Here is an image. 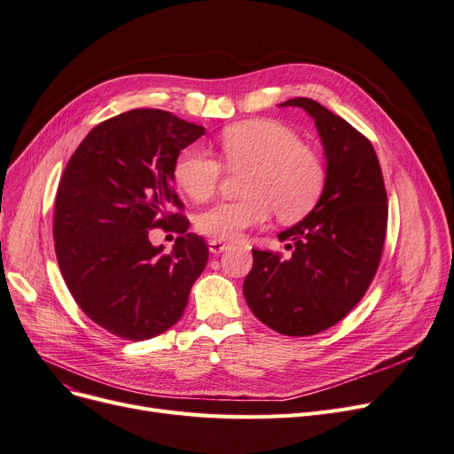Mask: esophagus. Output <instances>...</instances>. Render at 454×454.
<instances>
[{
  "mask_svg": "<svg viewBox=\"0 0 454 454\" xmlns=\"http://www.w3.org/2000/svg\"><path fill=\"white\" fill-rule=\"evenodd\" d=\"M228 248V243H224V241H216V239H211L209 241V252L211 254H221V252H224Z\"/></svg>",
  "mask_w": 454,
  "mask_h": 454,
  "instance_id": "34e87169",
  "label": "esophagus"
}]
</instances>
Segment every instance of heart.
Masks as SVG:
<instances>
[{
	"label": "heart",
	"instance_id": "heart-1",
	"mask_svg": "<svg viewBox=\"0 0 454 454\" xmlns=\"http://www.w3.org/2000/svg\"><path fill=\"white\" fill-rule=\"evenodd\" d=\"M228 168L250 170L243 184L245 199L206 209L196 226L216 241H231L265 224L272 209L282 221H297L321 199L326 165L301 135L276 121H247L221 135ZM174 180L192 200L204 202L219 191L223 163L215 153L189 146L174 163Z\"/></svg>",
	"mask_w": 454,
	"mask_h": 454
}]
</instances>
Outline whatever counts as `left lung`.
Listing matches in <instances>:
<instances>
[{
	"label": "left lung",
	"instance_id": "1",
	"mask_svg": "<svg viewBox=\"0 0 454 454\" xmlns=\"http://www.w3.org/2000/svg\"><path fill=\"white\" fill-rule=\"evenodd\" d=\"M282 107L304 109L317 126L326 157L321 199L304 219L278 235L291 248L252 250L243 284L248 308L284 336H313L356 306L377 274L387 226L382 168L365 135L309 98Z\"/></svg>",
	"mask_w": 454,
	"mask_h": 454
}]
</instances>
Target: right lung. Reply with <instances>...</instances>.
Here are the masks:
<instances>
[{"label":"right lung","instance_id":"1","mask_svg":"<svg viewBox=\"0 0 454 454\" xmlns=\"http://www.w3.org/2000/svg\"><path fill=\"white\" fill-rule=\"evenodd\" d=\"M204 133L168 111L131 109L92 128L59 182V269L87 317L118 338L143 341L178 323L206 269L207 243L187 233L174 189L176 160ZM152 227L181 233L170 254L149 243Z\"/></svg>","mask_w":454,"mask_h":454}]
</instances>
